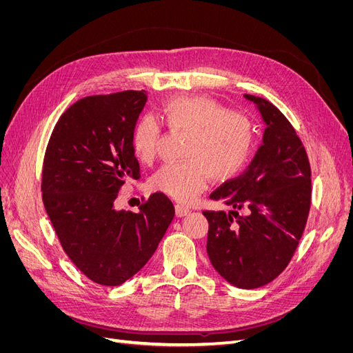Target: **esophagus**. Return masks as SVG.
I'll return each mask as SVG.
<instances>
[{
    "mask_svg": "<svg viewBox=\"0 0 353 353\" xmlns=\"http://www.w3.org/2000/svg\"><path fill=\"white\" fill-rule=\"evenodd\" d=\"M190 212H191V210H190L188 208L183 206V205H176V206H175V213H176V216H178V218H183V216H187Z\"/></svg>",
    "mask_w": 353,
    "mask_h": 353,
    "instance_id": "esophagus-1",
    "label": "esophagus"
}]
</instances>
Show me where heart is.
I'll use <instances>...</instances> for the list:
<instances>
[{"label": "heart", "instance_id": "1", "mask_svg": "<svg viewBox=\"0 0 353 353\" xmlns=\"http://www.w3.org/2000/svg\"><path fill=\"white\" fill-rule=\"evenodd\" d=\"M172 131L191 134L185 162L168 163L152 178V187L179 203L193 201L208 188L210 178L228 181L248 165L254 147V130L248 116L230 112L206 97H174L162 105ZM160 125L152 114L135 123L131 144L135 157L152 163L160 143Z\"/></svg>", "mask_w": 353, "mask_h": 353}]
</instances>
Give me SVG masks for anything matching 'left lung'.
Segmentation results:
<instances>
[{"instance_id": "left-lung-1", "label": "left lung", "mask_w": 353, "mask_h": 353, "mask_svg": "<svg viewBox=\"0 0 353 353\" xmlns=\"http://www.w3.org/2000/svg\"><path fill=\"white\" fill-rule=\"evenodd\" d=\"M244 99L265 125L262 145L241 175L210 194L232 210L203 215L213 268L234 287L258 288L284 271L302 237L311 208V166L285 116L261 97Z\"/></svg>"}]
</instances>
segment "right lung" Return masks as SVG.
Masks as SVG:
<instances>
[{"instance_id": "right-lung-1", "label": "right lung", "mask_w": 353, "mask_h": 353, "mask_svg": "<svg viewBox=\"0 0 353 353\" xmlns=\"http://www.w3.org/2000/svg\"><path fill=\"white\" fill-rule=\"evenodd\" d=\"M147 91L85 97L61 114L42 169V200L63 250L101 285H121L152 258L175 216L163 193L137 213L116 209L121 187L138 179L132 130Z\"/></svg>"}]
</instances>
